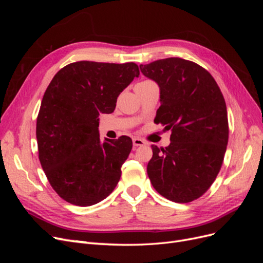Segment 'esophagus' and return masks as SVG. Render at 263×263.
Listing matches in <instances>:
<instances>
[{"mask_svg":"<svg viewBox=\"0 0 263 263\" xmlns=\"http://www.w3.org/2000/svg\"><path fill=\"white\" fill-rule=\"evenodd\" d=\"M133 144L135 147H138V146H144L145 145V141L140 139V138H134L133 139Z\"/></svg>","mask_w":263,"mask_h":263,"instance_id":"34e87169","label":"esophagus"}]
</instances>
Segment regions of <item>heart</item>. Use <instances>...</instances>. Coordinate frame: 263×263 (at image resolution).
Returning a JSON list of instances; mask_svg holds the SVG:
<instances>
[{"label":"heart","instance_id":"b5f03b06","mask_svg":"<svg viewBox=\"0 0 263 263\" xmlns=\"http://www.w3.org/2000/svg\"><path fill=\"white\" fill-rule=\"evenodd\" d=\"M151 84H155V83H154V82H151V81L146 80V81H142V82L138 83L136 86H141V85H151Z\"/></svg>","mask_w":263,"mask_h":263}]
</instances>
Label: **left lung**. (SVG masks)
Instances as JSON below:
<instances>
[{
    "label": "left lung",
    "mask_w": 263,
    "mask_h": 263,
    "mask_svg": "<svg viewBox=\"0 0 263 263\" xmlns=\"http://www.w3.org/2000/svg\"><path fill=\"white\" fill-rule=\"evenodd\" d=\"M160 89L155 122L171 130L170 145L153 148L147 173L159 194L176 203L202 196L216 179L228 142L224 97L208 70L181 58L140 65Z\"/></svg>",
    "instance_id": "8db88e82"
}]
</instances>
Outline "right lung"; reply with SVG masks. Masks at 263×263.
<instances>
[{
	"label": "right lung",
	"mask_w": 263,
	"mask_h": 263,
	"mask_svg": "<svg viewBox=\"0 0 263 263\" xmlns=\"http://www.w3.org/2000/svg\"><path fill=\"white\" fill-rule=\"evenodd\" d=\"M138 77L134 62L78 61L59 70L47 87L36 125L39 161L68 203L94 205L117 185L133 141L122 136L101 142L99 116L113 113L118 95Z\"/></svg>",
	"instance_id": "1"
}]
</instances>
